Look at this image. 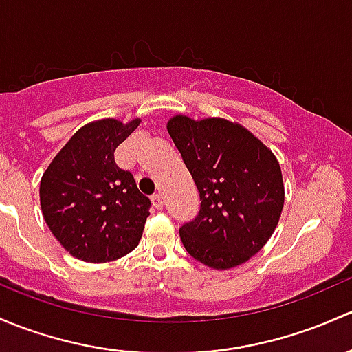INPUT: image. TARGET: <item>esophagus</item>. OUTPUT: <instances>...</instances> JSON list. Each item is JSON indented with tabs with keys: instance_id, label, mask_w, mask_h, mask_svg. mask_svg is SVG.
<instances>
[{
	"instance_id": "1",
	"label": "esophagus",
	"mask_w": 352,
	"mask_h": 352,
	"mask_svg": "<svg viewBox=\"0 0 352 352\" xmlns=\"http://www.w3.org/2000/svg\"><path fill=\"white\" fill-rule=\"evenodd\" d=\"M152 205H154L155 208H162V205H164V198H162L161 193L152 195Z\"/></svg>"
}]
</instances>
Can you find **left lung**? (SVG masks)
Returning <instances> with one entry per match:
<instances>
[{
    "mask_svg": "<svg viewBox=\"0 0 352 352\" xmlns=\"http://www.w3.org/2000/svg\"><path fill=\"white\" fill-rule=\"evenodd\" d=\"M168 132L200 193V212L179 229L184 249L230 270L264 248L280 222L285 186L274 154L239 123L176 115Z\"/></svg>",
    "mask_w": 352,
    "mask_h": 352,
    "instance_id": "obj_1",
    "label": "left lung"
}]
</instances>
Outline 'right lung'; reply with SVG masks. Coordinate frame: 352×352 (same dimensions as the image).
Instances as JSON below:
<instances>
[{"instance_id": "obj_1", "label": "right lung", "mask_w": 352, "mask_h": 352, "mask_svg": "<svg viewBox=\"0 0 352 352\" xmlns=\"http://www.w3.org/2000/svg\"><path fill=\"white\" fill-rule=\"evenodd\" d=\"M139 123L103 118L81 126L42 176L45 223L69 254L86 263L118 259L142 237L151 200L115 162V149Z\"/></svg>"}]
</instances>
